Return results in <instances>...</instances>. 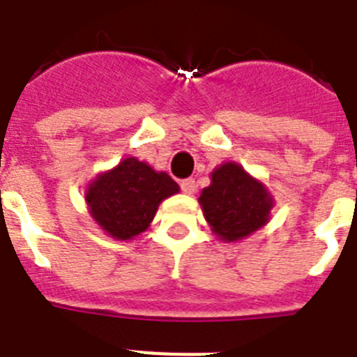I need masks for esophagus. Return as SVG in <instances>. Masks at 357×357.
Masks as SVG:
<instances>
[{"instance_id": "obj_1", "label": "esophagus", "mask_w": 357, "mask_h": 357, "mask_svg": "<svg viewBox=\"0 0 357 357\" xmlns=\"http://www.w3.org/2000/svg\"><path fill=\"white\" fill-rule=\"evenodd\" d=\"M181 190H183L185 194H188V196H190V194H194V190H196V181H194L192 178H187V179H183V181H181Z\"/></svg>"}]
</instances>
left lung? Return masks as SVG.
<instances>
[{
  "label": "left lung",
  "mask_w": 357,
  "mask_h": 357,
  "mask_svg": "<svg viewBox=\"0 0 357 357\" xmlns=\"http://www.w3.org/2000/svg\"><path fill=\"white\" fill-rule=\"evenodd\" d=\"M199 205L213 233L224 242L242 240L269 222L273 196L238 163H224L211 174Z\"/></svg>",
  "instance_id": "1"
}]
</instances>
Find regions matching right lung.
<instances>
[{
    "label": "right lung",
    "mask_w": 357,
    "mask_h": 357,
    "mask_svg": "<svg viewBox=\"0 0 357 357\" xmlns=\"http://www.w3.org/2000/svg\"><path fill=\"white\" fill-rule=\"evenodd\" d=\"M179 192L167 172L126 158L88 185L86 202L91 218L115 240H132L146 231L165 198Z\"/></svg>",
    "instance_id": "right-lung-1"
}]
</instances>
